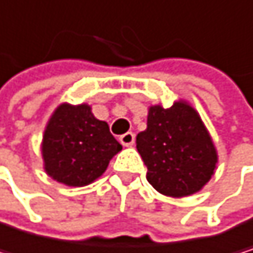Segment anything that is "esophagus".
I'll return each mask as SVG.
<instances>
[{
	"label": "esophagus",
	"instance_id": "34e87169",
	"mask_svg": "<svg viewBox=\"0 0 253 253\" xmlns=\"http://www.w3.org/2000/svg\"><path fill=\"white\" fill-rule=\"evenodd\" d=\"M120 142L123 145H126V147H130V145H133V142H135V135L132 132L124 133V135L120 136Z\"/></svg>",
	"mask_w": 253,
	"mask_h": 253
}]
</instances>
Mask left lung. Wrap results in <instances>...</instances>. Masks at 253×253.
I'll return each instance as SVG.
<instances>
[{
  "label": "left lung",
  "mask_w": 253,
  "mask_h": 253,
  "mask_svg": "<svg viewBox=\"0 0 253 253\" xmlns=\"http://www.w3.org/2000/svg\"><path fill=\"white\" fill-rule=\"evenodd\" d=\"M136 149L147 167L150 185L171 197L202 190L217 164L208 130L185 101H176L169 109L152 106L147 129L136 135Z\"/></svg>",
  "instance_id": "left-lung-1"
}]
</instances>
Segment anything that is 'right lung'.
I'll list each match as a JSON object with an SVG mask.
<instances>
[{"mask_svg":"<svg viewBox=\"0 0 253 253\" xmlns=\"http://www.w3.org/2000/svg\"><path fill=\"white\" fill-rule=\"evenodd\" d=\"M121 149L108 123L97 120L88 104H60L42 141L46 174L70 187L94 182Z\"/></svg>","mask_w":253,"mask_h":253,"instance_id":"right-lung-1","label":"right lung"}]
</instances>
